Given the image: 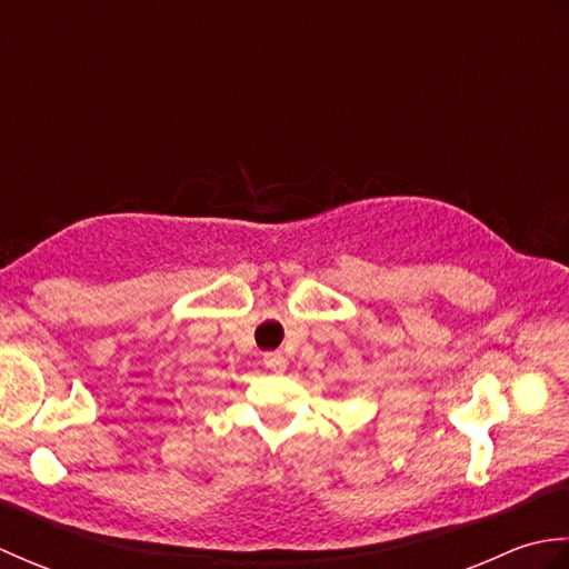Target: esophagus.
<instances>
[{
    "mask_svg": "<svg viewBox=\"0 0 569 569\" xmlns=\"http://www.w3.org/2000/svg\"><path fill=\"white\" fill-rule=\"evenodd\" d=\"M263 365H266V369H271V371H283L286 369V357L281 355V352H269V355H263Z\"/></svg>",
    "mask_w": 569,
    "mask_h": 569,
    "instance_id": "obj_1",
    "label": "esophagus"
}]
</instances>
